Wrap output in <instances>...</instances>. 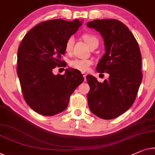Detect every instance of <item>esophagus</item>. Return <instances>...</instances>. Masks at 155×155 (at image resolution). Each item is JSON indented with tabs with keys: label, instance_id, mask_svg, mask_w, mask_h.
<instances>
[{
	"label": "esophagus",
	"instance_id": "obj_1",
	"mask_svg": "<svg viewBox=\"0 0 155 155\" xmlns=\"http://www.w3.org/2000/svg\"><path fill=\"white\" fill-rule=\"evenodd\" d=\"M82 74L83 77H84V81H85V80H86V75H87V74L85 73H82Z\"/></svg>",
	"mask_w": 155,
	"mask_h": 155
}]
</instances>
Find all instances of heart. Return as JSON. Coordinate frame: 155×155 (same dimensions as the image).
Here are the masks:
<instances>
[{"instance_id":"b5f03b06","label":"heart","mask_w":155,"mask_h":155,"mask_svg":"<svg viewBox=\"0 0 155 155\" xmlns=\"http://www.w3.org/2000/svg\"><path fill=\"white\" fill-rule=\"evenodd\" d=\"M83 39L87 42V44L91 48L96 42H98V40L94 35L90 34H85L83 35ZM74 44V38L71 36L68 38L66 40V44H65V51L66 53H71L73 50V47ZM92 64V61L90 59H80V58H75L71 60L69 62V65L71 68L80 71H87L88 70L89 66Z\"/></svg>"}]
</instances>
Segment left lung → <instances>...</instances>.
<instances>
[{
  "label": "left lung",
  "mask_w": 155,
  "mask_h": 155,
  "mask_svg": "<svg viewBox=\"0 0 155 155\" xmlns=\"http://www.w3.org/2000/svg\"><path fill=\"white\" fill-rule=\"evenodd\" d=\"M87 26L98 31L104 40L105 54L96 71L109 74L102 83L87 75L89 107L98 117L111 120L128 110L137 96L143 78L140 49L129 28L118 20L96 19Z\"/></svg>",
  "instance_id": "obj_1"
}]
</instances>
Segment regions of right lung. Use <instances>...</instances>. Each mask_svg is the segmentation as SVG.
<instances>
[{"instance_id":"right-lung-1","label":"right lung","mask_w":155,"mask_h":155,"mask_svg":"<svg viewBox=\"0 0 155 155\" xmlns=\"http://www.w3.org/2000/svg\"><path fill=\"white\" fill-rule=\"evenodd\" d=\"M82 24L79 19L43 21L31 29L20 44L17 72L22 93L26 104L40 115L64 111L71 94L84 80L80 71L74 68H66L64 75L52 72L57 66H65L61 61L65 44Z\"/></svg>"}]
</instances>
